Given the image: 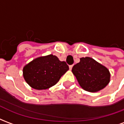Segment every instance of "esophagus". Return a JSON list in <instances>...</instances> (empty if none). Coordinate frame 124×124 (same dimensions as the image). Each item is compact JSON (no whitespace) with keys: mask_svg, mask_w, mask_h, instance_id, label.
<instances>
[{"mask_svg":"<svg viewBox=\"0 0 124 124\" xmlns=\"http://www.w3.org/2000/svg\"><path fill=\"white\" fill-rule=\"evenodd\" d=\"M72 67H73V65H70V66H69V68H70V70H72Z\"/></svg>","mask_w":124,"mask_h":124,"instance_id":"34e87169","label":"esophagus"}]
</instances>
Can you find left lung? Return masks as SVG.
I'll return each instance as SVG.
<instances>
[{
    "instance_id": "obj_1",
    "label": "left lung",
    "mask_w": 124,
    "mask_h": 124,
    "mask_svg": "<svg viewBox=\"0 0 124 124\" xmlns=\"http://www.w3.org/2000/svg\"><path fill=\"white\" fill-rule=\"evenodd\" d=\"M72 72L80 86L86 91L96 92L109 84V70L90 57L81 58L80 61L72 68Z\"/></svg>"
}]
</instances>
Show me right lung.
Returning <instances> with one entry per match:
<instances>
[{
	"mask_svg": "<svg viewBox=\"0 0 124 124\" xmlns=\"http://www.w3.org/2000/svg\"><path fill=\"white\" fill-rule=\"evenodd\" d=\"M69 70L64 61L52 54L38 57L23 68V76L29 86L36 90H46L54 86Z\"/></svg>",
	"mask_w": 124,
	"mask_h": 124,
	"instance_id": "obj_1",
	"label": "right lung"
}]
</instances>
